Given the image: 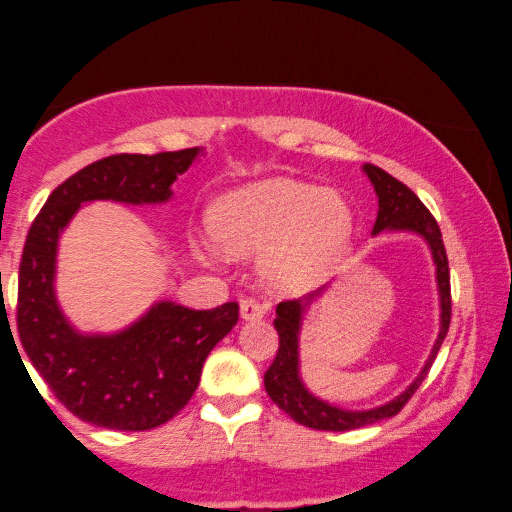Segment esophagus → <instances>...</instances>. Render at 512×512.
Returning a JSON list of instances; mask_svg holds the SVG:
<instances>
[{
    "label": "esophagus",
    "instance_id": "34e87169",
    "mask_svg": "<svg viewBox=\"0 0 512 512\" xmlns=\"http://www.w3.org/2000/svg\"><path fill=\"white\" fill-rule=\"evenodd\" d=\"M265 313H267V306L261 304V301H256V299H251V297L240 301V317L245 322L261 320V317H265Z\"/></svg>",
    "mask_w": 512,
    "mask_h": 512
}]
</instances>
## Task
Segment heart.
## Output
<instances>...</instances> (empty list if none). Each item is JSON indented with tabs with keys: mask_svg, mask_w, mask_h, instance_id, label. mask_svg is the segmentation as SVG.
I'll list each match as a JSON object with an SVG mask.
<instances>
[{
	"mask_svg": "<svg viewBox=\"0 0 512 512\" xmlns=\"http://www.w3.org/2000/svg\"><path fill=\"white\" fill-rule=\"evenodd\" d=\"M354 208L331 188L292 179L247 183L213 201L208 231L229 258L261 254L263 279L276 290L324 281L354 236Z\"/></svg>",
	"mask_w": 512,
	"mask_h": 512,
	"instance_id": "obj_1",
	"label": "heart"
}]
</instances>
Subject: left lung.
Returning <instances> with one entry per match:
<instances>
[{"mask_svg": "<svg viewBox=\"0 0 512 512\" xmlns=\"http://www.w3.org/2000/svg\"><path fill=\"white\" fill-rule=\"evenodd\" d=\"M363 174L370 179L376 199H379V213H376L372 236H379L383 231L413 233V236L422 238L426 247H429L435 267V288H438L440 326L431 347V354L424 360L420 374L397 397H392L381 406L354 410L317 397L306 385L304 376H301V329H304L308 311L324 297V292L331 288V283L315 290L313 295L295 301H283V304L276 306L274 329L279 333V351H276L270 370L265 372V390L274 404L281 410H286L292 420L317 431H354L360 429V426L381 422L385 417L397 415L406 406V401L415 395V390L420 388L426 374H429L433 360L442 347V340L447 338L451 320L449 263L438 222L433 220V215L426 211V206L413 190L395 177H390L388 172H383L381 167L363 165Z\"/></svg>", "mask_w": 512, "mask_h": 512, "instance_id": "1", "label": "left lung"}]
</instances>
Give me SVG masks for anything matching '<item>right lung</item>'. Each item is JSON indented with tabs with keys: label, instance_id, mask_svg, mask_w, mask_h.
Here are the masks:
<instances>
[{
	"label": "right lung",
	"instance_id": "obj_1",
	"mask_svg": "<svg viewBox=\"0 0 512 512\" xmlns=\"http://www.w3.org/2000/svg\"><path fill=\"white\" fill-rule=\"evenodd\" d=\"M204 154V147H192L90 163L49 195L29 229L18 288L24 354L58 401L99 429L147 431L172 420L195 395L206 356L238 324V304L195 311L158 299L122 329L81 331L56 295L61 236L74 215L95 201L167 204L172 183Z\"/></svg>",
	"mask_w": 512,
	"mask_h": 512
}]
</instances>
